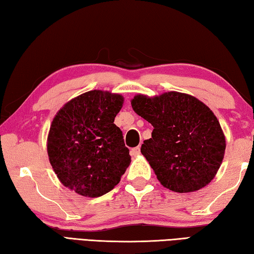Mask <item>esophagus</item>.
<instances>
[{"instance_id":"1","label":"esophagus","mask_w":254,"mask_h":254,"mask_svg":"<svg viewBox=\"0 0 254 254\" xmlns=\"http://www.w3.org/2000/svg\"><path fill=\"white\" fill-rule=\"evenodd\" d=\"M140 153H141V151H140V147L133 148V149L131 150V156H133V157H137V156H140Z\"/></svg>"}]
</instances>
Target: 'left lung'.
Segmentation results:
<instances>
[{
    "label": "left lung",
    "mask_w": 254,
    "mask_h": 254,
    "mask_svg": "<svg viewBox=\"0 0 254 254\" xmlns=\"http://www.w3.org/2000/svg\"><path fill=\"white\" fill-rule=\"evenodd\" d=\"M137 115L152 124L141 153L163 187L192 192L212 182L224 159L226 141L213 111L198 98L179 92L131 100Z\"/></svg>",
    "instance_id": "8db88e82"
}]
</instances>
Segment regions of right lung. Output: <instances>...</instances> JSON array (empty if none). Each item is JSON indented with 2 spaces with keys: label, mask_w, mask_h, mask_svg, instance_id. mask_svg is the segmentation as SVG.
<instances>
[{
  "label": "right lung",
  "mask_w": 254,
  "mask_h": 254,
  "mask_svg": "<svg viewBox=\"0 0 254 254\" xmlns=\"http://www.w3.org/2000/svg\"><path fill=\"white\" fill-rule=\"evenodd\" d=\"M121 94L86 92L67 102L51 122L47 139L50 165L64 186L85 197H100L121 180L131 162L114 119Z\"/></svg>",
  "instance_id": "right-lung-1"
}]
</instances>
